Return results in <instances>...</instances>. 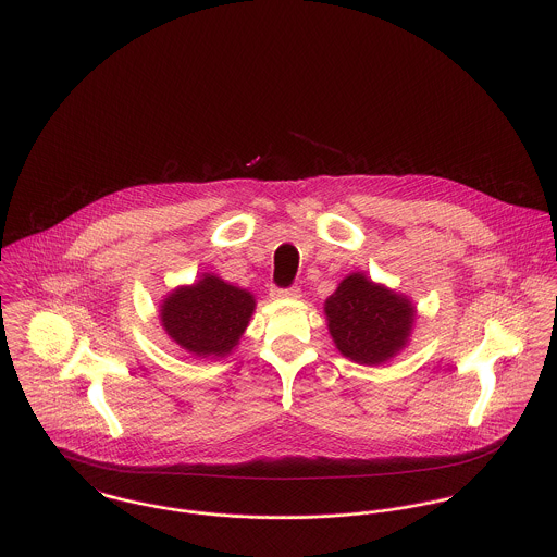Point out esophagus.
I'll list each match as a JSON object with an SVG mask.
<instances>
[{
    "label": "esophagus",
    "instance_id": "34e87169",
    "mask_svg": "<svg viewBox=\"0 0 557 557\" xmlns=\"http://www.w3.org/2000/svg\"><path fill=\"white\" fill-rule=\"evenodd\" d=\"M273 299H299V288H273L271 290Z\"/></svg>",
    "mask_w": 557,
    "mask_h": 557
}]
</instances>
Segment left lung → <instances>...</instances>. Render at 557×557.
<instances>
[{"label": "left lung", "mask_w": 557, "mask_h": 557, "mask_svg": "<svg viewBox=\"0 0 557 557\" xmlns=\"http://www.w3.org/2000/svg\"><path fill=\"white\" fill-rule=\"evenodd\" d=\"M325 319L335 348L346 359L381 366L407 348L418 310L407 295L357 271L348 273L327 297Z\"/></svg>", "instance_id": "8db88e82"}]
</instances>
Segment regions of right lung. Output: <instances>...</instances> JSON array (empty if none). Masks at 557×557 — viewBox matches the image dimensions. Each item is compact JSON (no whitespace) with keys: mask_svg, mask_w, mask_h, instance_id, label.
<instances>
[{"mask_svg":"<svg viewBox=\"0 0 557 557\" xmlns=\"http://www.w3.org/2000/svg\"><path fill=\"white\" fill-rule=\"evenodd\" d=\"M256 297L240 286L223 282L215 273L168 293L159 306L161 327L168 337L194 357H225L247 330Z\"/></svg>","mask_w":557,"mask_h":557,"instance_id":"1","label":"right lung"}]
</instances>
